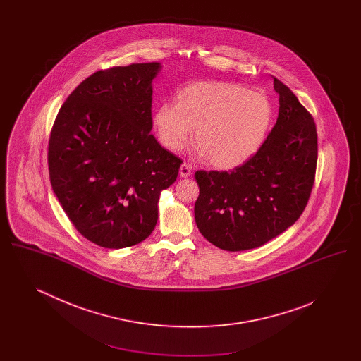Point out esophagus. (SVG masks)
<instances>
[{
  "instance_id": "esophagus-1",
  "label": "esophagus",
  "mask_w": 361,
  "mask_h": 361,
  "mask_svg": "<svg viewBox=\"0 0 361 361\" xmlns=\"http://www.w3.org/2000/svg\"><path fill=\"white\" fill-rule=\"evenodd\" d=\"M180 176L181 177H189V176H192V168L189 166L188 164H183L181 166H180Z\"/></svg>"
}]
</instances>
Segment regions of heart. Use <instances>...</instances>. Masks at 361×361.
<instances>
[{
	"label": "heart",
	"instance_id": "b5f03b06",
	"mask_svg": "<svg viewBox=\"0 0 361 361\" xmlns=\"http://www.w3.org/2000/svg\"><path fill=\"white\" fill-rule=\"evenodd\" d=\"M274 119L267 96L228 82H196L183 87L176 104L161 103L152 115L159 143L180 152L195 130L196 153L219 171H233L264 145Z\"/></svg>",
	"mask_w": 361,
	"mask_h": 361
}]
</instances>
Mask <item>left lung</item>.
I'll list each match as a JSON object with an SVG mask.
<instances>
[{
    "instance_id": "1",
    "label": "left lung",
    "mask_w": 361,
    "mask_h": 361,
    "mask_svg": "<svg viewBox=\"0 0 361 361\" xmlns=\"http://www.w3.org/2000/svg\"><path fill=\"white\" fill-rule=\"evenodd\" d=\"M279 116L252 159L233 172L197 171L195 221L208 242L227 252L259 247L302 215L314 185L318 143L314 119L277 78Z\"/></svg>"
}]
</instances>
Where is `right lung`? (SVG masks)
Instances as JSON below:
<instances>
[{
  "label": "right lung",
  "mask_w": 361,
  "mask_h": 361,
  "mask_svg": "<svg viewBox=\"0 0 361 361\" xmlns=\"http://www.w3.org/2000/svg\"><path fill=\"white\" fill-rule=\"evenodd\" d=\"M159 62L100 70L59 109L49 142L52 190L86 240L121 249L146 240L161 190L181 159L150 134Z\"/></svg>",
  "instance_id": "obj_1"
}]
</instances>
